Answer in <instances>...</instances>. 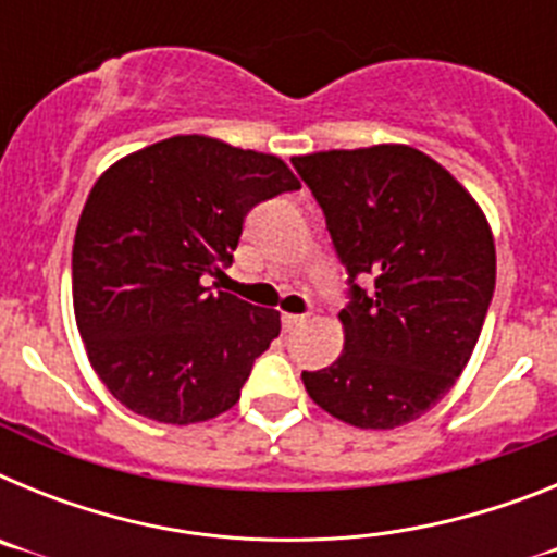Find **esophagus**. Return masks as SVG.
<instances>
[{"label": "esophagus", "mask_w": 557, "mask_h": 557, "mask_svg": "<svg viewBox=\"0 0 557 557\" xmlns=\"http://www.w3.org/2000/svg\"><path fill=\"white\" fill-rule=\"evenodd\" d=\"M307 321H309V314H284V318H282V323H284V329H287V332L304 326Z\"/></svg>", "instance_id": "34e87169"}]
</instances>
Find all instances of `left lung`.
Segmentation results:
<instances>
[{"label":"left lung","instance_id":"8db88e82","mask_svg":"<svg viewBox=\"0 0 557 557\" xmlns=\"http://www.w3.org/2000/svg\"><path fill=\"white\" fill-rule=\"evenodd\" d=\"M293 166L348 273L346 348L329 368L304 371V387L359 430L410 424L451 391L476 346L496 284L488 223L412 147L314 152Z\"/></svg>","mask_w":557,"mask_h":557}]
</instances>
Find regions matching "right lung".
<instances>
[{
  "instance_id": "right-lung-1",
  "label": "right lung",
  "mask_w": 557,
  "mask_h": 557,
  "mask_svg": "<svg viewBox=\"0 0 557 557\" xmlns=\"http://www.w3.org/2000/svg\"><path fill=\"white\" fill-rule=\"evenodd\" d=\"M295 189L282 159L206 136L102 172L77 223L72 298L88 359L127 410L186 426L239 401L282 318L206 278L234 262L248 211Z\"/></svg>"
}]
</instances>
